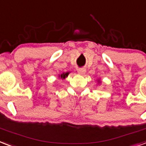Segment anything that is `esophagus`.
I'll return each instance as SVG.
<instances>
[{"mask_svg":"<svg viewBox=\"0 0 146 146\" xmlns=\"http://www.w3.org/2000/svg\"><path fill=\"white\" fill-rule=\"evenodd\" d=\"M86 70L84 68H78V73L79 74H81V75H83L84 74H85Z\"/></svg>","mask_w":146,"mask_h":146,"instance_id":"esophagus-1","label":"esophagus"}]
</instances>
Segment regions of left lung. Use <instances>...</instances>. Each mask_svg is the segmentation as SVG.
<instances>
[{
    "instance_id": "1",
    "label": "left lung",
    "mask_w": 146,
    "mask_h": 146,
    "mask_svg": "<svg viewBox=\"0 0 146 146\" xmlns=\"http://www.w3.org/2000/svg\"><path fill=\"white\" fill-rule=\"evenodd\" d=\"M98 84L101 83V81H100V79H98Z\"/></svg>"
}]
</instances>
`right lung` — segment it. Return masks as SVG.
<instances>
[{
  "instance_id": "1",
  "label": "right lung",
  "mask_w": 146,
  "mask_h": 146,
  "mask_svg": "<svg viewBox=\"0 0 146 146\" xmlns=\"http://www.w3.org/2000/svg\"><path fill=\"white\" fill-rule=\"evenodd\" d=\"M70 72H63L62 74H58V78L61 79H65L68 76V74H69Z\"/></svg>"
}]
</instances>
